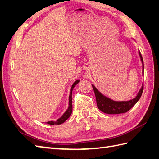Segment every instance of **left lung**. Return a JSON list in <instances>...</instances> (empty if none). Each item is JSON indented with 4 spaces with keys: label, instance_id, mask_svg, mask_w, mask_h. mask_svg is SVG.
Here are the masks:
<instances>
[{
    "label": "left lung",
    "instance_id": "left-lung-1",
    "mask_svg": "<svg viewBox=\"0 0 159 159\" xmlns=\"http://www.w3.org/2000/svg\"><path fill=\"white\" fill-rule=\"evenodd\" d=\"M138 53L142 63V74L144 75V63H143L142 57L140 50H138ZM92 86L93 90L94 91L96 104H97L98 109L104 113L111 115L124 113L130 110L140 98L143 92V88H144V85L142 84V86L138 93L137 96L133 99L127 100V101H115V100L104 96L101 92L98 90V89L94 85H92Z\"/></svg>",
    "mask_w": 159,
    "mask_h": 159
}]
</instances>
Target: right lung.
I'll list each match as a JSON object with an SVG mask.
<instances>
[{"label":"right lung","mask_w":159,"mask_h":159,"mask_svg":"<svg viewBox=\"0 0 159 159\" xmlns=\"http://www.w3.org/2000/svg\"><path fill=\"white\" fill-rule=\"evenodd\" d=\"M80 80H76L75 82L73 84L71 88V92H70V94H69V107H68V109H67V111L65 112L64 114L61 116V117L58 119L57 121H48L47 122L48 124L49 125H60L62 124V123H64L66 120L70 117L71 113H72V91H73V89L74 88L76 85L80 82Z\"/></svg>","instance_id":"1"}]
</instances>
